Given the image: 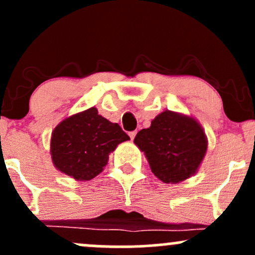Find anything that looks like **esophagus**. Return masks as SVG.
Wrapping results in <instances>:
<instances>
[{
    "instance_id": "esophagus-1",
    "label": "esophagus",
    "mask_w": 255,
    "mask_h": 255,
    "mask_svg": "<svg viewBox=\"0 0 255 255\" xmlns=\"http://www.w3.org/2000/svg\"><path fill=\"white\" fill-rule=\"evenodd\" d=\"M128 134H129V136H130V139H131V140H133V139H134V137H135V135H136V130H133V131H129V133H128Z\"/></svg>"
}]
</instances>
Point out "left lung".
Returning <instances> with one entry per match:
<instances>
[{
  "instance_id": "1",
  "label": "left lung",
  "mask_w": 255,
  "mask_h": 255,
  "mask_svg": "<svg viewBox=\"0 0 255 255\" xmlns=\"http://www.w3.org/2000/svg\"><path fill=\"white\" fill-rule=\"evenodd\" d=\"M152 172L165 183H178L198 171L207 150L201 125L191 116L165 110L136 134Z\"/></svg>"
}]
</instances>
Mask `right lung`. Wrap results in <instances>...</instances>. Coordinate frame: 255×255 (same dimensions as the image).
Returning a JSON list of instances; mask_svg holds the SVG:
<instances>
[{"mask_svg": "<svg viewBox=\"0 0 255 255\" xmlns=\"http://www.w3.org/2000/svg\"><path fill=\"white\" fill-rule=\"evenodd\" d=\"M129 136L118 124L98 115L95 107L61 121L52 130L55 168L77 181H90L103 171L109 154Z\"/></svg>", "mask_w": 255, "mask_h": 255, "instance_id": "add662e5", "label": "right lung"}]
</instances>
